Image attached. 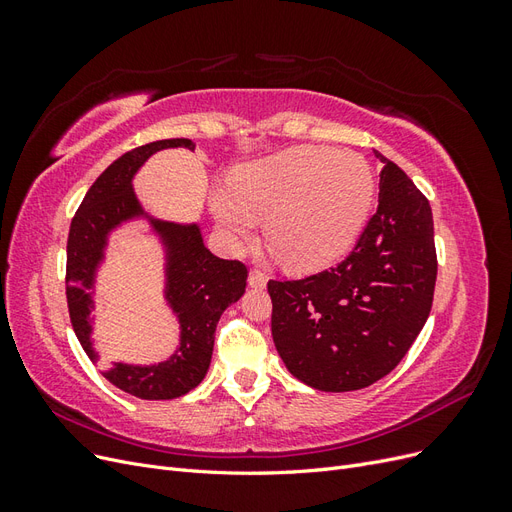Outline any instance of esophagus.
Returning a JSON list of instances; mask_svg holds the SVG:
<instances>
[{
  "instance_id": "34e87169",
  "label": "esophagus",
  "mask_w": 512,
  "mask_h": 512,
  "mask_svg": "<svg viewBox=\"0 0 512 512\" xmlns=\"http://www.w3.org/2000/svg\"><path fill=\"white\" fill-rule=\"evenodd\" d=\"M247 282H250L252 288H262V286L267 284V275L262 273L260 269H252V271H250V277H247Z\"/></svg>"
}]
</instances>
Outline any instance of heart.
Listing matches in <instances>:
<instances>
[{
    "mask_svg": "<svg viewBox=\"0 0 512 512\" xmlns=\"http://www.w3.org/2000/svg\"><path fill=\"white\" fill-rule=\"evenodd\" d=\"M376 200L369 164L352 151L294 147L247 164L211 196L215 220L235 245L267 220V239L294 271L342 258L363 232Z\"/></svg>",
    "mask_w": 512,
    "mask_h": 512,
    "instance_id": "b5f03b06",
    "label": "heart"
}]
</instances>
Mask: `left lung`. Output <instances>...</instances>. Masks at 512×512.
Segmentation results:
<instances>
[{"mask_svg": "<svg viewBox=\"0 0 512 512\" xmlns=\"http://www.w3.org/2000/svg\"><path fill=\"white\" fill-rule=\"evenodd\" d=\"M378 209L329 271L269 280L271 333L294 378L327 393L359 391L404 359L431 312L438 256L431 207L382 153Z\"/></svg>", "mask_w": 512, "mask_h": 512, "instance_id": "obj_1", "label": "left lung"}]
</instances>
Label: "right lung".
I'll use <instances>...</instances> for the list:
<instances>
[{"label": "right lung", "instance_id": "1", "mask_svg": "<svg viewBox=\"0 0 512 512\" xmlns=\"http://www.w3.org/2000/svg\"><path fill=\"white\" fill-rule=\"evenodd\" d=\"M166 147L194 149V143L188 138H166L123 153L94 181L72 218L66 260L68 312L74 333L91 361H96V354L89 342V290L106 232L141 211L132 192V175L151 153ZM156 228L164 235L170 252L166 297L181 322V346L160 365L108 363L102 367V376L138 399H175L190 393L205 378L215 327L224 309L245 292L247 267L241 260L213 256L196 226L156 222Z\"/></svg>", "mask_w": 512, "mask_h": 512}]
</instances>
